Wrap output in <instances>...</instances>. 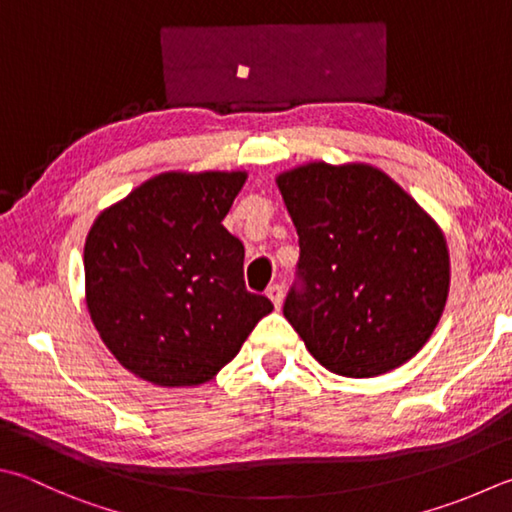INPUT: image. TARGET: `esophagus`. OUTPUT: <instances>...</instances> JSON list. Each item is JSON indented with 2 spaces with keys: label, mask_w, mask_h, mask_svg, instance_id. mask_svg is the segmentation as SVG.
Returning a JSON list of instances; mask_svg holds the SVG:
<instances>
[{
  "label": "esophagus",
  "mask_w": 512,
  "mask_h": 512,
  "mask_svg": "<svg viewBox=\"0 0 512 512\" xmlns=\"http://www.w3.org/2000/svg\"><path fill=\"white\" fill-rule=\"evenodd\" d=\"M267 296H269V301L274 303V307L276 310H281V305H283V285H272L267 289Z\"/></svg>",
  "instance_id": "esophagus-1"
}]
</instances>
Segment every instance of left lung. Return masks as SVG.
Returning a JSON list of instances; mask_svg holds the SVG:
<instances>
[{"label": "left lung", "mask_w": 512, "mask_h": 512, "mask_svg": "<svg viewBox=\"0 0 512 512\" xmlns=\"http://www.w3.org/2000/svg\"><path fill=\"white\" fill-rule=\"evenodd\" d=\"M301 245L283 314L325 370L370 379L408 363L450 289L439 225L365 162H307L276 176Z\"/></svg>", "instance_id": "obj_1"}]
</instances>
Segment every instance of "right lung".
Wrapping results in <instances>:
<instances>
[{
    "mask_svg": "<svg viewBox=\"0 0 512 512\" xmlns=\"http://www.w3.org/2000/svg\"><path fill=\"white\" fill-rule=\"evenodd\" d=\"M247 171H165L95 218L86 307L109 352L160 388L214 379L269 298L247 292L245 247L223 227Z\"/></svg>",
    "mask_w": 512,
    "mask_h": 512,
    "instance_id": "obj_1",
    "label": "right lung"
}]
</instances>
